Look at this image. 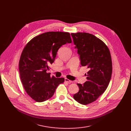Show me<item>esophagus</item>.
Listing matches in <instances>:
<instances>
[{"label": "esophagus", "instance_id": "obj_1", "mask_svg": "<svg viewBox=\"0 0 131 131\" xmlns=\"http://www.w3.org/2000/svg\"><path fill=\"white\" fill-rule=\"evenodd\" d=\"M65 81L66 82L68 83H72V81H71V80H69V79H67V78H65Z\"/></svg>", "mask_w": 131, "mask_h": 131}]
</instances>
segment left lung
Returning <instances> with one entry per match:
<instances>
[{
    "instance_id": "left-lung-1",
    "label": "left lung",
    "mask_w": 131,
    "mask_h": 131,
    "mask_svg": "<svg viewBox=\"0 0 131 131\" xmlns=\"http://www.w3.org/2000/svg\"><path fill=\"white\" fill-rule=\"evenodd\" d=\"M82 66L89 71L87 81L77 83L79 90L73 95L79 103L87 105L95 101L107 88L112 74V61L109 49L101 39L86 32L71 33Z\"/></svg>"
}]
</instances>
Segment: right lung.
Returning a JSON list of instances; mask_svg holds the SVG:
<instances>
[{
    "label": "right lung",
    "mask_w": 131,
    "mask_h": 131,
    "mask_svg": "<svg viewBox=\"0 0 131 131\" xmlns=\"http://www.w3.org/2000/svg\"><path fill=\"white\" fill-rule=\"evenodd\" d=\"M71 42L69 32L49 31L34 37L24 48L19 61L20 78L27 94L35 101L49 100L64 82V78L51 77L47 70L60 48Z\"/></svg>",
    "instance_id": "right-lung-1"
}]
</instances>
